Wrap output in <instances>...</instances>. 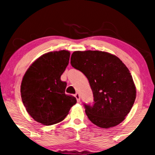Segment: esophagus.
I'll return each mask as SVG.
<instances>
[{
	"mask_svg": "<svg viewBox=\"0 0 155 155\" xmlns=\"http://www.w3.org/2000/svg\"><path fill=\"white\" fill-rule=\"evenodd\" d=\"M74 95H75L76 100H77V102H80V95H79V92H76Z\"/></svg>",
	"mask_w": 155,
	"mask_h": 155,
	"instance_id": "esophagus-1",
	"label": "esophagus"
}]
</instances>
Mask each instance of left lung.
<instances>
[{
    "label": "left lung",
    "instance_id": "left-lung-1",
    "mask_svg": "<svg viewBox=\"0 0 155 155\" xmlns=\"http://www.w3.org/2000/svg\"><path fill=\"white\" fill-rule=\"evenodd\" d=\"M71 64L86 76L93 93V104H84L89 120L102 128L121 123L136 97L133 77L122 60L102 51H76Z\"/></svg>",
    "mask_w": 155,
    "mask_h": 155
}]
</instances>
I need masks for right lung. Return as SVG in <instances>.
<instances>
[{"label": "right lung", "instance_id": "1", "mask_svg": "<svg viewBox=\"0 0 155 155\" xmlns=\"http://www.w3.org/2000/svg\"><path fill=\"white\" fill-rule=\"evenodd\" d=\"M70 52L50 51L38 58L25 74L21 97L27 111L36 122L51 125L63 121L76 99L65 95L67 83L60 76L68 65Z\"/></svg>", "mask_w": 155, "mask_h": 155}]
</instances>
